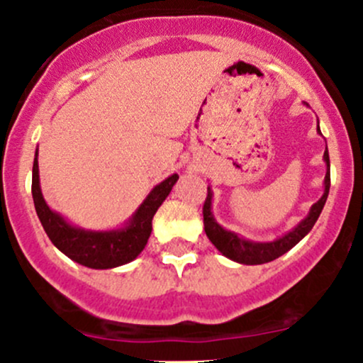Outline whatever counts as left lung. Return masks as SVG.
<instances>
[{"instance_id":"obj_1","label":"left lung","mask_w":363,"mask_h":363,"mask_svg":"<svg viewBox=\"0 0 363 363\" xmlns=\"http://www.w3.org/2000/svg\"><path fill=\"white\" fill-rule=\"evenodd\" d=\"M318 133L321 135L320 126H318ZM323 161L327 164V174H325L323 181V195L318 200L316 203L311 205L309 212H307L306 218L291 228L290 232H286L284 235L277 237V239L269 240V242H258V240H250L246 237L239 235L235 232H230V230L223 228L214 218V212H212V199H214V193H212L211 186H207V199L203 203V226L205 233H207L208 240L216 246V250L221 252L226 258L233 259L237 263H242V265H262V263H269L272 259L279 258L284 252H288L291 247H295L307 233L313 230L314 223L320 218L321 211H323L325 202L328 199V191H330V158H328V149H325Z\"/></svg>"}]
</instances>
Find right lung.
I'll list each match as a JSON object with an SVG mask.
<instances>
[{
    "label": "right lung",
    "instance_id": "obj_1",
    "mask_svg": "<svg viewBox=\"0 0 363 363\" xmlns=\"http://www.w3.org/2000/svg\"><path fill=\"white\" fill-rule=\"evenodd\" d=\"M177 179V174H172L170 177L156 184L131 218H128L123 226L112 230L80 228L47 205L40 188L38 149L33 161L31 193L36 214L50 242L73 262L89 269L105 270L126 265L144 251L152 232V218L160 205L170 195Z\"/></svg>",
    "mask_w": 363,
    "mask_h": 363
}]
</instances>
